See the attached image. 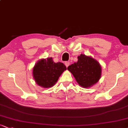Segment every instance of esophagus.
<instances>
[{
    "instance_id": "obj_1",
    "label": "esophagus",
    "mask_w": 128,
    "mask_h": 128,
    "mask_svg": "<svg viewBox=\"0 0 128 128\" xmlns=\"http://www.w3.org/2000/svg\"><path fill=\"white\" fill-rule=\"evenodd\" d=\"M65 65L66 66V67H68V66L70 65V62H65Z\"/></svg>"
}]
</instances>
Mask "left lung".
Masks as SVG:
<instances>
[{
  "label": "left lung",
  "instance_id": "1",
  "mask_svg": "<svg viewBox=\"0 0 128 128\" xmlns=\"http://www.w3.org/2000/svg\"><path fill=\"white\" fill-rule=\"evenodd\" d=\"M77 62L67 67L73 74L77 82L83 88H90L99 81L102 68L96 60L84 54L78 56Z\"/></svg>",
  "mask_w": 128,
  "mask_h": 128
}]
</instances>
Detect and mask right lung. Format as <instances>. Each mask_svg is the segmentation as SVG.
I'll return each instance as SVG.
<instances>
[{
	"mask_svg": "<svg viewBox=\"0 0 128 128\" xmlns=\"http://www.w3.org/2000/svg\"><path fill=\"white\" fill-rule=\"evenodd\" d=\"M67 69L62 62H55L52 58L39 60L33 68V77L36 82L42 88L52 87L61 74Z\"/></svg>",
	"mask_w": 128,
	"mask_h": 128,
	"instance_id": "right-lung-1",
	"label": "right lung"
}]
</instances>
